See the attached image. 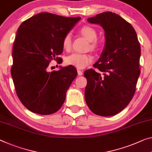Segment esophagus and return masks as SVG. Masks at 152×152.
Returning <instances> with one entry per match:
<instances>
[{"label": "esophagus", "instance_id": "34e87169", "mask_svg": "<svg viewBox=\"0 0 152 152\" xmlns=\"http://www.w3.org/2000/svg\"><path fill=\"white\" fill-rule=\"evenodd\" d=\"M77 74H78V75H79V76L82 75H83V71H81V70H77Z\"/></svg>", "mask_w": 152, "mask_h": 152}]
</instances>
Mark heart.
<instances>
[{
    "label": "heart",
    "instance_id": "b5f03b06",
    "mask_svg": "<svg viewBox=\"0 0 152 152\" xmlns=\"http://www.w3.org/2000/svg\"><path fill=\"white\" fill-rule=\"evenodd\" d=\"M79 32L81 35L90 41V49L93 50L99 48V42L97 41V32L94 28L89 25H85L81 27ZM62 48L64 50L69 51L72 46L71 36L70 34H66L62 39ZM93 60V57L88 53H74L66 58V63L69 65L75 66L79 69H84Z\"/></svg>",
    "mask_w": 152,
    "mask_h": 152
}]
</instances>
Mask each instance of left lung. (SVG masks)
Returning a JSON list of instances; mask_svg holds the SVG:
<instances>
[{"label":"left lung","instance_id":"left-lung-1","mask_svg":"<svg viewBox=\"0 0 152 152\" xmlns=\"http://www.w3.org/2000/svg\"><path fill=\"white\" fill-rule=\"evenodd\" d=\"M99 24L105 34L101 56L84 72L85 99L93 113L111 116L129 104L139 77L141 47L132 25L115 13L103 12L87 20Z\"/></svg>","mask_w":152,"mask_h":152}]
</instances>
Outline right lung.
Returning <instances> with one entry per match:
<instances>
[{
	"label": "right lung",
	"instance_id": "obj_1",
	"mask_svg": "<svg viewBox=\"0 0 152 152\" xmlns=\"http://www.w3.org/2000/svg\"><path fill=\"white\" fill-rule=\"evenodd\" d=\"M80 17L41 13L23 22L13 46L11 69L16 94L33 113L50 115L64 103L67 90L77 75L72 65L48 72L52 60L61 64L62 39Z\"/></svg>",
	"mask_w": 152,
	"mask_h": 152
}]
</instances>
